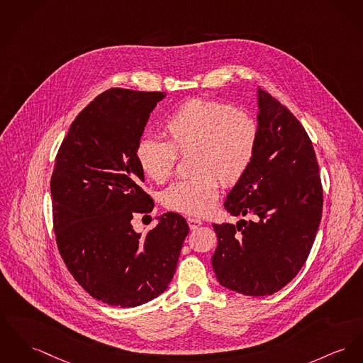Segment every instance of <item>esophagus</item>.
<instances>
[{
	"instance_id": "1",
	"label": "esophagus",
	"mask_w": 363,
	"mask_h": 363,
	"mask_svg": "<svg viewBox=\"0 0 363 363\" xmlns=\"http://www.w3.org/2000/svg\"><path fill=\"white\" fill-rule=\"evenodd\" d=\"M187 223H189V227H190V230H195V228H198V227L202 224V221H201L199 218H187Z\"/></svg>"
}]
</instances>
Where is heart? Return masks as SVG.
I'll list each match as a JSON object with an SVG mask.
<instances>
[{
	"label": "heart",
	"instance_id": "1",
	"mask_svg": "<svg viewBox=\"0 0 363 363\" xmlns=\"http://www.w3.org/2000/svg\"><path fill=\"white\" fill-rule=\"evenodd\" d=\"M168 142L143 138L136 160L145 177L155 183L169 179L180 155H190L189 179L173 183L162 193L170 211L202 216L209 213L224 186L240 183L250 168L259 128L245 111L208 99H190L179 106L164 123Z\"/></svg>",
	"mask_w": 363,
	"mask_h": 363
}]
</instances>
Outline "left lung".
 <instances>
[{"mask_svg":"<svg viewBox=\"0 0 363 363\" xmlns=\"http://www.w3.org/2000/svg\"><path fill=\"white\" fill-rule=\"evenodd\" d=\"M259 140L252 165L227 195L237 225L213 224L212 267L218 284L246 296H268L297 275L322 218V184L314 147L298 120L257 89Z\"/></svg>","mask_w":363,"mask_h":363,"instance_id":"8db88e82","label":"left lung"}]
</instances>
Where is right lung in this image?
I'll use <instances>...</instances> for the list:
<instances>
[{
    "mask_svg": "<svg viewBox=\"0 0 363 363\" xmlns=\"http://www.w3.org/2000/svg\"><path fill=\"white\" fill-rule=\"evenodd\" d=\"M167 94L111 88L74 120L50 177L53 230L74 279L94 298L138 307L168 289L189 234L186 218L164 213L145 235L130 224L154 208L140 187L136 147Z\"/></svg>",
    "mask_w": 363,
    "mask_h": 363,
    "instance_id": "add662e5",
    "label": "right lung"
}]
</instances>
